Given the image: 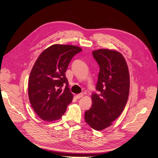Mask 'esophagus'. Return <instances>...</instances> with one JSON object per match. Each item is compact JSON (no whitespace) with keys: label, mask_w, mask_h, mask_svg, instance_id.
Wrapping results in <instances>:
<instances>
[{"label":"esophagus","mask_w":158,"mask_h":158,"mask_svg":"<svg viewBox=\"0 0 158 158\" xmlns=\"http://www.w3.org/2000/svg\"><path fill=\"white\" fill-rule=\"evenodd\" d=\"M83 94L82 93H81V94H77L76 96V98L77 99H80V98H81L82 97H83Z\"/></svg>","instance_id":"obj_1"}]
</instances>
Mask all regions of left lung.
<instances>
[{"label": "left lung", "instance_id": "left-lung-1", "mask_svg": "<svg viewBox=\"0 0 158 158\" xmlns=\"http://www.w3.org/2000/svg\"><path fill=\"white\" fill-rule=\"evenodd\" d=\"M99 65L96 84L99 94H92L93 104L85 112V121L96 131L111 126L122 113L129 93V69L123 56L114 50L101 49L93 52Z\"/></svg>", "mask_w": 158, "mask_h": 158}]
</instances>
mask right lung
<instances>
[{"label": "right lung", "mask_w": 158, "mask_h": 158, "mask_svg": "<svg viewBox=\"0 0 158 158\" xmlns=\"http://www.w3.org/2000/svg\"><path fill=\"white\" fill-rule=\"evenodd\" d=\"M82 51L72 45L54 44L39 56L28 82L29 101L44 121L59 119L73 99L65 73L73 57Z\"/></svg>", "instance_id": "1"}]
</instances>
